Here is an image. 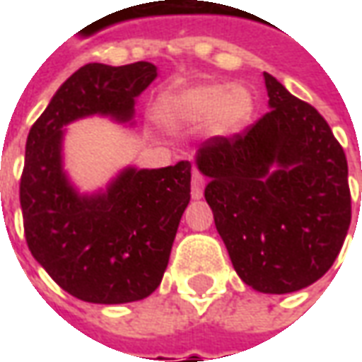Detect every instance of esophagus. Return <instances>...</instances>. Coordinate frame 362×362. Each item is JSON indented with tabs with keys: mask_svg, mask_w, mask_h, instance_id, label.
I'll return each instance as SVG.
<instances>
[{
	"mask_svg": "<svg viewBox=\"0 0 362 362\" xmlns=\"http://www.w3.org/2000/svg\"><path fill=\"white\" fill-rule=\"evenodd\" d=\"M205 180L199 173H194L192 176V199H202L204 197Z\"/></svg>",
	"mask_w": 362,
	"mask_h": 362,
	"instance_id": "obj_1",
	"label": "esophagus"
}]
</instances>
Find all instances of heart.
<instances>
[{
  "instance_id": "b5f03b06",
  "label": "heart",
  "mask_w": 362,
  "mask_h": 362,
  "mask_svg": "<svg viewBox=\"0 0 362 362\" xmlns=\"http://www.w3.org/2000/svg\"><path fill=\"white\" fill-rule=\"evenodd\" d=\"M256 112V98L244 85L196 83L158 98L157 118L168 126L207 124L215 137L240 134Z\"/></svg>"
}]
</instances>
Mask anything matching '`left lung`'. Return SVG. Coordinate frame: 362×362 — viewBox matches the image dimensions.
Returning a JSON list of instances; mask_svg holds the SVG:
<instances>
[{"mask_svg":"<svg viewBox=\"0 0 362 362\" xmlns=\"http://www.w3.org/2000/svg\"><path fill=\"white\" fill-rule=\"evenodd\" d=\"M269 112L196 153L205 199L238 277L259 293L308 287L334 266L351 225L347 158L327 122L264 74Z\"/></svg>","mask_w":362,"mask_h":362,"instance_id":"1","label":"left lung"}]
</instances>
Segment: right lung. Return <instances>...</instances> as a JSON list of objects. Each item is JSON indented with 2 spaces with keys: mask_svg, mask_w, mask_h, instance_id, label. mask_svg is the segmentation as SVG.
<instances>
[{
  "mask_svg": "<svg viewBox=\"0 0 362 362\" xmlns=\"http://www.w3.org/2000/svg\"><path fill=\"white\" fill-rule=\"evenodd\" d=\"M157 75L149 62L87 64L62 83L28 132L21 176L28 250L85 303H135L160 285L189 204L192 165H129L104 188L81 192L66 170V127L90 116L134 126L135 100Z\"/></svg>",
  "mask_w": 362,
  "mask_h": 362,
  "instance_id": "right-lung-1",
  "label": "right lung"
}]
</instances>
